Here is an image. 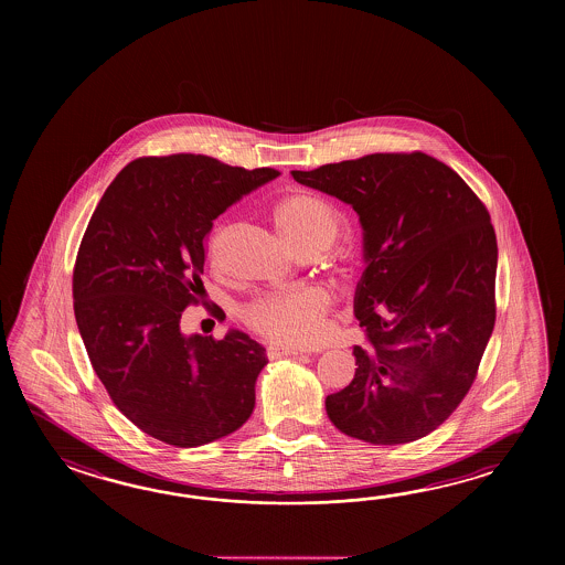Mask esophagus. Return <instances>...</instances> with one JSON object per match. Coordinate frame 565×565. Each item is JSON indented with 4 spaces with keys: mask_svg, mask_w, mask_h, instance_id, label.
I'll use <instances>...</instances> for the list:
<instances>
[{
    "mask_svg": "<svg viewBox=\"0 0 565 565\" xmlns=\"http://www.w3.org/2000/svg\"><path fill=\"white\" fill-rule=\"evenodd\" d=\"M302 355L300 349L285 348V345H270L268 348V358L277 360V358H299Z\"/></svg>",
    "mask_w": 565,
    "mask_h": 565,
    "instance_id": "esophagus-1",
    "label": "esophagus"
}]
</instances>
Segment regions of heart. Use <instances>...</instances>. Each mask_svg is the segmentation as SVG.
Wrapping results in <instances>:
<instances>
[{
	"mask_svg": "<svg viewBox=\"0 0 565 565\" xmlns=\"http://www.w3.org/2000/svg\"><path fill=\"white\" fill-rule=\"evenodd\" d=\"M275 224L285 241L302 256L323 253L337 238L339 217L333 207L311 193H292L275 205ZM331 305L321 287H302L287 292H268L242 311L244 323L258 335L285 345L315 341Z\"/></svg>",
	"mask_w": 565,
	"mask_h": 565,
	"instance_id": "heart-1",
	"label": "heart"
}]
</instances>
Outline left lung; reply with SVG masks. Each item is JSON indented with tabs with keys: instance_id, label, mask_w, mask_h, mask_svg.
I'll use <instances>...</instances> for the list:
<instances>
[{
	"instance_id": "1",
	"label": "left lung",
	"mask_w": 565,
	"mask_h": 565,
	"mask_svg": "<svg viewBox=\"0 0 565 565\" xmlns=\"http://www.w3.org/2000/svg\"><path fill=\"white\" fill-rule=\"evenodd\" d=\"M360 216L355 375L324 399L337 430L406 445L436 430L477 377L494 327L497 236L457 171L426 153H373L292 171Z\"/></svg>"
}]
</instances>
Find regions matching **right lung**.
I'll use <instances>...</instances> for the list:
<instances>
[{
	"label": "right lung",
	"mask_w": 565,
	"mask_h": 565,
	"mask_svg": "<svg viewBox=\"0 0 565 565\" xmlns=\"http://www.w3.org/2000/svg\"><path fill=\"white\" fill-rule=\"evenodd\" d=\"M278 175L192 153L141 157L88 222L73 277L78 333L115 406L166 445L214 443L253 414L266 349L238 329L185 335L181 312L204 290L214 220Z\"/></svg>",
	"instance_id": "1"
}]
</instances>
